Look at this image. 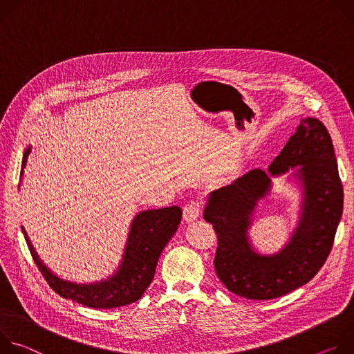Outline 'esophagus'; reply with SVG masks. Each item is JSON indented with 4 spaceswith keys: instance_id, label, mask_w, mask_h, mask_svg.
Masks as SVG:
<instances>
[{
    "instance_id": "esophagus-1",
    "label": "esophagus",
    "mask_w": 354,
    "mask_h": 354,
    "mask_svg": "<svg viewBox=\"0 0 354 354\" xmlns=\"http://www.w3.org/2000/svg\"><path fill=\"white\" fill-rule=\"evenodd\" d=\"M200 214H201V203L198 200H192V201L187 203V205L184 207L183 218L187 222H192L200 216Z\"/></svg>"
}]
</instances>
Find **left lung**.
Instances as JSON below:
<instances>
[{
	"instance_id": "1",
	"label": "left lung",
	"mask_w": 354,
	"mask_h": 354,
	"mask_svg": "<svg viewBox=\"0 0 354 354\" xmlns=\"http://www.w3.org/2000/svg\"><path fill=\"white\" fill-rule=\"evenodd\" d=\"M290 169L303 191L299 226L279 254L260 255L248 239L254 209L270 190V177ZM342 212L343 185L330 135L317 118H305L267 171L254 169L209 192L204 219L218 236L219 280L249 299L277 298L302 287L325 264Z\"/></svg>"
}]
</instances>
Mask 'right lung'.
<instances>
[{
  "instance_id": "obj_1",
  "label": "right lung",
  "mask_w": 354,
  "mask_h": 354,
  "mask_svg": "<svg viewBox=\"0 0 354 354\" xmlns=\"http://www.w3.org/2000/svg\"><path fill=\"white\" fill-rule=\"evenodd\" d=\"M29 153L30 146L24 151L19 176L21 180L24 177V169ZM181 215L183 212L180 207L139 212L131 223L122 261L118 266V270L106 280L91 284L71 283L57 277L39 259L24 226L21 229L35 264L41 270L42 276L52 290H55L60 297L68 298L84 306L111 309L140 299L153 280L156 266L163 249L180 225Z\"/></svg>"
}]
</instances>
